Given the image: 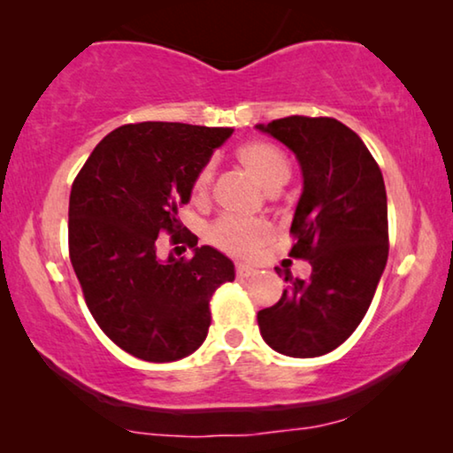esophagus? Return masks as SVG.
Masks as SVG:
<instances>
[{
  "mask_svg": "<svg viewBox=\"0 0 453 453\" xmlns=\"http://www.w3.org/2000/svg\"><path fill=\"white\" fill-rule=\"evenodd\" d=\"M234 272H237L239 278H247V276L256 274V268H253V265H250V264H237V268H234Z\"/></svg>",
  "mask_w": 453,
  "mask_h": 453,
  "instance_id": "obj_1",
  "label": "esophagus"
}]
</instances>
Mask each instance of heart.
I'll return each instance as SVG.
<instances>
[{"label": "heart", "instance_id": "obj_1", "mask_svg": "<svg viewBox=\"0 0 453 453\" xmlns=\"http://www.w3.org/2000/svg\"><path fill=\"white\" fill-rule=\"evenodd\" d=\"M239 163L257 179V183L268 191H278L290 177V165L287 154L280 148L264 140L245 142L237 148ZM210 183H212V166L203 165L196 173L191 183V197L203 202L208 197ZM210 239L222 251L234 256H247L256 251L270 239V226L264 220H245L237 216H222L210 228Z\"/></svg>", "mask_w": 453, "mask_h": 453}]
</instances>
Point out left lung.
<instances>
[{
  "label": "left lung",
  "instance_id": "obj_1",
  "mask_svg": "<svg viewBox=\"0 0 453 453\" xmlns=\"http://www.w3.org/2000/svg\"><path fill=\"white\" fill-rule=\"evenodd\" d=\"M295 152L303 194L290 257L309 259L307 280L257 313L265 344L296 358L332 352L357 330L388 262V197L380 165L363 140L332 117L290 115L256 126Z\"/></svg>",
  "mask_w": 453,
  "mask_h": 453
}]
</instances>
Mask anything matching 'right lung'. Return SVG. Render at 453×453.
I'll return each mask as SVG.
<instances>
[{
    "instance_id": "add662e5",
    "label": "right lung",
    "mask_w": 453,
    "mask_h": 453,
    "mask_svg": "<svg viewBox=\"0 0 453 453\" xmlns=\"http://www.w3.org/2000/svg\"><path fill=\"white\" fill-rule=\"evenodd\" d=\"M231 127L144 121L98 142L70 194L67 243L84 301L98 327L129 355L171 363L206 340L210 299L234 280V265L177 219L196 173ZM158 234L195 247L160 260ZM179 250V247H175Z\"/></svg>"
}]
</instances>
